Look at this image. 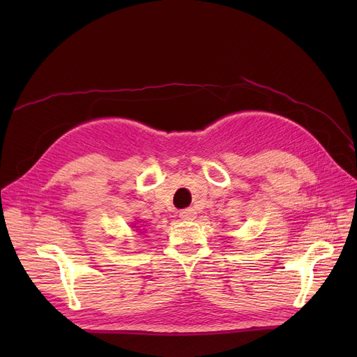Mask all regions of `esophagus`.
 <instances>
[{
	"label": "esophagus",
	"instance_id": "obj_1",
	"mask_svg": "<svg viewBox=\"0 0 357 357\" xmlns=\"http://www.w3.org/2000/svg\"><path fill=\"white\" fill-rule=\"evenodd\" d=\"M180 218L183 220H193L197 218V211L193 208H185V210L180 211Z\"/></svg>",
	"mask_w": 357,
	"mask_h": 357
}]
</instances>
